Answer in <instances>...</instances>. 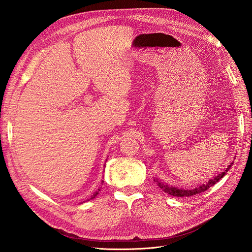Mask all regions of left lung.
I'll list each match as a JSON object with an SVG mask.
<instances>
[{
    "label": "left lung",
    "mask_w": 252,
    "mask_h": 252,
    "mask_svg": "<svg viewBox=\"0 0 252 252\" xmlns=\"http://www.w3.org/2000/svg\"><path fill=\"white\" fill-rule=\"evenodd\" d=\"M232 164H233V163H231L229 166L227 167L226 170H225L224 172L219 174L218 177H216L215 179L209 180V182L206 183V184H203V185H201V186H199V187H196V188H194V189H191V190H184V189H179V188H175V187H169V186H167V185H164L163 183L158 182V180H156V181H157V183H158V187L161 188L164 192L168 193V194H170V195H173V196H181V197L191 196V195H195V194H197V193H202V192L206 191V190H207V189H209L211 186L215 185L216 183H218L220 179H222V178L224 177V175L226 174V172L230 169V167L232 166Z\"/></svg>",
    "instance_id": "1"
}]
</instances>
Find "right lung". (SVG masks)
Masks as SVG:
<instances>
[{"label":"right lung","mask_w":252,"mask_h":252,"mask_svg":"<svg viewBox=\"0 0 252 252\" xmlns=\"http://www.w3.org/2000/svg\"><path fill=\"white\" fill-rule=\"evenodd\" d=\"M102 182H103V181H102ZM98 191H100V189H98ZM98 191H96V192H95V193L94 194V196H91V197H90V199H94V196H96V194H98Z\"/></svg>","instance_id":"obj_1"}]
</instances>
